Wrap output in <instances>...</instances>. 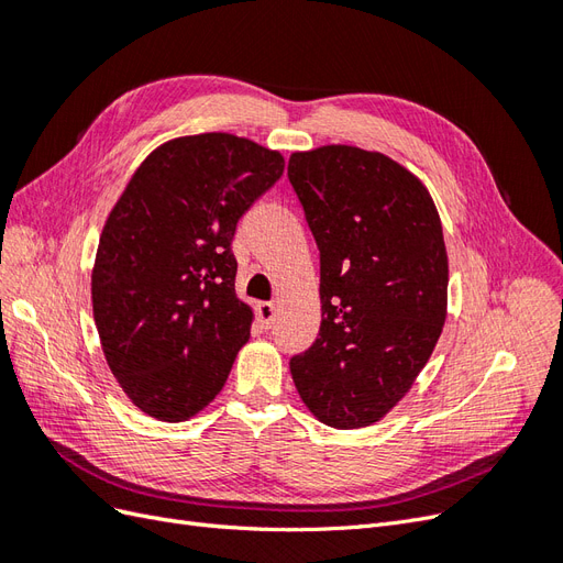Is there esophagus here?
Returning <instances> with one entry per match:
<instances>
[{
    "mask_svg": "<svg viewBox=\"0 0 563 563\" xmlns=\"http://www.w3.org/2000/svg\"><path fill=\"white\" fill-rule=\"evenodd\" d=\"M255 312H258V319L265 329H269L272 323H275V317H277V308L275 302H258V308H255Z\"/></svg>",
    "mask_w": 563,
    "mask_h": 563,
    "instance_id": "obj_1",
    "label": "esophagus"
}]
</instances>
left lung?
<instances>
[{"instance_id":"obj_1","label":"left lung","mask_w":563,"mask_h":563,"mask_svg":"<svg viewBox=\"0 0 563 563\" xmlns=\"http://www.w3.org/2000/svg\"><path fill=\"white\" fill-rule=\"evenodd\" d=\"M288 180L321 272L319 335L291 356V376L321 422L366 428L406 395L444 329L441 220L424 185L380 152H294Z\"/></svg>"}]
</instances>
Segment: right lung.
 I'll list each match as a JSON object with an SVG mask.
<instances>
[{
    "label": "right lung",
    "mask_w": 563,
    "mask_h": 563,
    "mask_svg": "<svg viewBox=\"0 0 563 563\" xmlns=\"http://www.w3.org/2000/svg\"><path fill=\"white\" fill-rule=\"evenodd\" d=\"M284 174V157L230 133L168 141L141 164L103 228L91 279L106 360L152 418L195 416L249 340L234 294L236 223Z\"/></svg>",
    "instance_id": "right-lung-1"
}]
</instances>
